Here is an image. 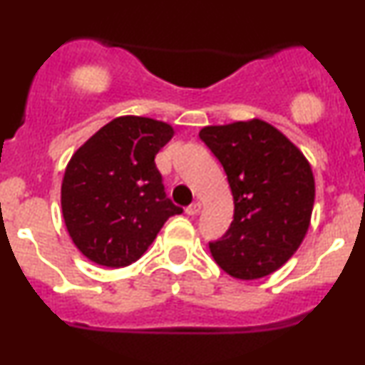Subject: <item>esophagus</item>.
<instances>
[{"instance_id": "obj_1", "label": "esophagus", "mask_w": 365, "mask_h": 365, "mask_svg": "<svg viewBox=\"0 0 365 365\" xmlns=\"http://www.w3.org/2000/svg\"><path fill=\"white\" fill-rule=\"evenodd\" d=\"M185 212H187L188 216L199 215V212H200V202H192L190 206H188V207L185 209Z\"/></svg>"}]
</instances>
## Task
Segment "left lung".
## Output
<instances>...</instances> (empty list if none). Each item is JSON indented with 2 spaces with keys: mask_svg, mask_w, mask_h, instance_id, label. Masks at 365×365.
Masks as SVG:
<instances>
[{
  "mask_svg": "<svg viewBox=\"0 0 365 365\" xmlns=\"http://www.w3.org/2000/svg\"><path fill=\"white\" fill-rule=\"evenodd\" d=\"M199 137L223 166L235 204L230 228L209 242L211 255L238 279L274 273L309 230L316 194L311 165L262 120L206 127Z\"/></svg>",
  "mask_w": 365,
  "mask_h": 365,
  "instance_id": "left-lung-1",
  "label": "left lung"
}]
</instances>
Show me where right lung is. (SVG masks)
<instances>
[{"instance_id":"obj_1","label":"right lung","mask_w":365,"mask_h":365,"mask_svg":"<svg viewBox=\"0 0 365 365\" xmlns=\"http://www.w3.org/2000/svg\"><path fill=\"white\" fill-rule=\"evenodd\" d=\"M171 137L168 123L120 116L70 159L61 211L73 244L92 262L128 266L148 250L170 216L183 212L166 197L154 163Z\"/></svg>"}]
</instances>
